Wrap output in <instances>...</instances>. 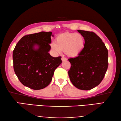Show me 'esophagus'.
Returning <instances> with one entry per match:
<instances>
[{
  "mask_svg": "<svg viewBox=\"0 0 121 121\" xmlns=\"http://www.w3.org/2000/svg\"><path fill=\"white\" fill-rule=\"evenodd\" d=\"M61 60H62V61H66L67 59V58H65V57H62V58H61Z\"/></svg>",
  "mask_w": 121,
  "mask_h": 121,
  "instance_id": "esophagus-1",
  "label": "esophagus"
}]
</instances>
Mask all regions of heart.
I'll list each match as a JSON object with an SVG mask.
<instances>
[{
	"instance_id": "1",
	"label": "heart",
	"mask_w": 121,
	"mask_h": 121,
	"mask_svg": "<svg viewBox=\"0 0 121 121\" xmlns=\"http://www.w3.org/2000/svg\"><path fill=\"white\" fill-rule=\"evenodd\" d=\"M84 44V38L82 35L67 32L59 35L56 43H52L51 47L56 52L65 51L67 56L74 57L83 50Z\"/></svg>"
}]
</instances>
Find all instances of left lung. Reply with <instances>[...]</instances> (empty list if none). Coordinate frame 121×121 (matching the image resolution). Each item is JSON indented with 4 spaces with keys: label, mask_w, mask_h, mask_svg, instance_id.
<instances>
[{
    "label": "left lung",
    "mask_w": 121,
    "mask_h": 121,
    "mask_svg": "<svg viewBox=\"0 0 121 121\" xmlns=\"http://www.w3.org/2000/svg\"><path fill=\"white\" fill-rule=\"evenodd\" d=\"M77 31L84 38V47L77 56L68 59L71 64L68 75L76 87L89 90L99 85L105 77L108 66V50L95 32Z\"/></svg>",
    "instance_id": "1"
}]
</instances>
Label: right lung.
I'll use <instances>...</instances> for the list:
<instances>
[{
  "instance_id": "right-lung-1",
  "label": "right lung",
  "mask_w": 121,
  "mask_h": 121,
  "mask_svg": "<svg viewBox=\"0 0 121 121\" xmlns=\"http://www.w3.org/2000/svg\"><path fill=\"white\" fill-rule=\"evenodd\" d=\"M52 32L42 31L27 35L20 39L13 52V68L22 84L33 90L49 85L54 72L62 60L49 54ZM38 46L37 49L34 46Z\"/></svg>"
}]
</instances>
